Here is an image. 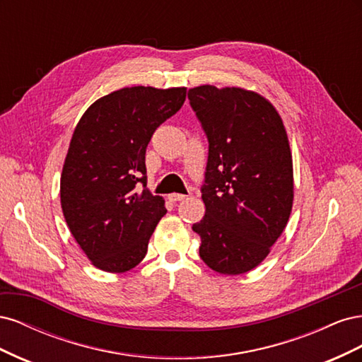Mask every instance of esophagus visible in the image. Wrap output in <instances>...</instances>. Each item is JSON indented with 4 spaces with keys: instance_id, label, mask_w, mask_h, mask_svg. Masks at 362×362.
<instances>
[{
    "instance_id": "obj_1",
    "label": "esophagus",
    "mask_w": 362,
    "mask_h": 362,
    "mask_svg": "<svg viewBox=\"0 0 362 362\" xmlns=\"http://www.w3.org/2000/svg\"><path fill=\"white\" fill-rule=\"evenodd\" d=\"M185 198H187V194H181V193H170L169 194V199L172 202H180V201H184Z\"/></svg>"
}]
</instances>
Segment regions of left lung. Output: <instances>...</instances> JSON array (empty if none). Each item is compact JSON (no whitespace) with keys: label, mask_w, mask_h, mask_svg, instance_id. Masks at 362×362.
Segmentation results:
<instances>
[{"label":"left lung","mask_w":362,"mask_h":362,"mask_svg":"<svg viewBox=\"0 0 362 362\" xmlns=\"http://www.w3.org/2000/svg\"><path fill=\"white\" fill-rule=\"evenodd\" d=\"M189 100L208 137L202 201L192 226L199 255L222 275L259 266L286 229L294 199L293 157L282 117L267 98L243 87L202 84Z\"/></svg>","instance_id":"1"}]
</instances>
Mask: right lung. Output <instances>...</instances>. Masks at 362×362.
I'll use <instances>...</instances> for the list:
<instances>
[{"label":"right lung","mask_w":362,"mask_h":362,"mask_svg":"<svg viewBox=\"0 0 362 362\" xmlns=\"http://www.w3.org/2000/svg\"><path fill=\"white\" fill-rule=\"evenodd\" d=\"M185 87H124L96 100L76 124L60 177L69 231L98 269L124 273L145 258L166 214L146 185L145 154L154 131L177 113Z\"/></svg>","instance_id":"obj_1"}]
</instances>
